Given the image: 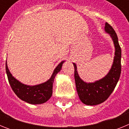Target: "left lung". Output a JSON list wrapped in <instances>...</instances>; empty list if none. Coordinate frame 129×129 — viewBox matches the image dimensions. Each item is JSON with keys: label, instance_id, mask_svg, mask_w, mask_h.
Masks as SVG:
<instances>
[{"label": "left lung", "instance_id": "left-lung-1", "mask_svg": "<svg viewBox=\"0 0 129 129\" xmlns=\"http://www.w3.org/2000/svg\"><path fill=\"white\" fill-rule=\"evenodd\" d=\"M105 30L110 35L115 46L114 62L107 76L94 83H86L80 78L77 73L76 64L73 63L74 66L76 90L79 98L84 104L87 105H96L106 101L114 90L120 77L121 50L118 36L113 28L107 22L105 23Z\"/></svg>", "mask_w": 129, "mask_h": 129}]
</instances>
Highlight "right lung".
I'll list each match as a JSON object with an SVG mask.
<instances>
[{
  "label": "right lung",
  "instance_id": "right-lung-1",
  "mask_svg": "<svg viewBox=\"0 0 129 129\" xmlns=\"http://www.w3.org/2000/svg\"><path fill=\"white\" fill-rule=\"evenodd\" d=\"M64 62V61H62L58 64L50 79L44 83L34 86L24 85L17 80L10 73L6 62V71L10 86L18 98L30 104H42L46 102L52 96L53 80L57 74L61 70Z\"/></svg>",
  "mask_w": 129,
  "mask_h": 129
}]
</instances>
